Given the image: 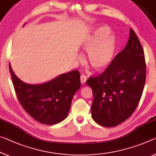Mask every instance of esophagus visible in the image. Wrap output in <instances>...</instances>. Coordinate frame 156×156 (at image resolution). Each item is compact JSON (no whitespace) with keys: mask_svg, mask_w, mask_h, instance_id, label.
<instances>
[{"mask_svg":"<svg viewBox=\"0 0 156 156\" xmlns=\"http://www.w3.org/2000/svg\"><path fill=\"white\" fill-rule=\"evenodd\" d=\"M80 80H81V83L83 84V83H85L86 81V76L84 75H81L80 76Z\"/></svg>","mask_w":156,"mask_h":156,"instance_id":"34e87169","label":"esophagus"}]
</instances>
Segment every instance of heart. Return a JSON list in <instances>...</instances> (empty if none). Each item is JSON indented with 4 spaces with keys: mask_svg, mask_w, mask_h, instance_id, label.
<instances>
[{
    "mask_svg": "<svg viewBox=\"0 0 156 156\" xmlns=\"http://www.w3.org/2000/svg\"><path fill=\"white\" fill-rule=\"evenodd\" d=\"M110 31L108 26H100L83 43V49L88 51V63L98 72L105 71L113 61L116 41Z\"/></svg>",
    "mask_w": 156,
    "mask_h": 156,
    "instance_id": "b5f03b06",
    "label": "heart"
}]
</instances>
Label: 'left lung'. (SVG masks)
Segmentation results:
<instances>
[{"mask_svg":"<svg viewBox=\"0 0 156 156\" xmlns=\"http://www.w3.org/2000/svg\"><path fill=\"white\" fill-rule=\"evenodd\" d=\"M146 67L142 46L130 28V37L123 51L102 74L86 81L93 95L92 117L98 124L114 127L133 114L144 87Z\"/></svg>","mask_w":156,"mask_h":156,"instance_id":"8db88e82","label":"left lung"}]
</instances>
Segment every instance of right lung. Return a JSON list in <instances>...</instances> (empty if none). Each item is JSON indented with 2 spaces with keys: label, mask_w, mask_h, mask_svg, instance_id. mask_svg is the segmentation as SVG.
Masks as SVG:
<instances>
[{
  "label": "right lung",
  "mask_w": 156,
  "mask_h": 156,
  "mask_svg": "<svg viewBox=\"0 0 156 156\" xmlns=\"http://www.w3.org/2000/svg\"><path fill=\"white\" fill-rule=\"evenodd\" d=\"M9 69L19 102L33 119L54 125L68 116L73 98L81 86L80 72L73 70L49 82L31 85L18 79L9 63Z\"/></svg>",
  "instance_id": "right-lung-1"
}]
</instances>
